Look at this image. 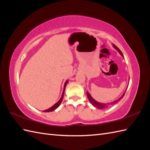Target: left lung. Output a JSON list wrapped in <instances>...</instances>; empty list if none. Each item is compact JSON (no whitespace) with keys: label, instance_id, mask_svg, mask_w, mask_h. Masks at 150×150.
<instances>
[{"label":"left lung","instance_id":"1","mask_svg":"<svg viewBox=\"0 0 150 150\" xmlns=\"http://www.w3.org/2000/svg\"><path fill=\"white\" fill-rule=\"evenodd\" d=\"M113 46L118 51V52H119V53L120 54V55L123 57V54L122 53V52H121V51H120L119 48H118V47H117L115 45V44H113ZM125 93H126V91L124 92V93L122 94V96H121L119 98H118V99H117V100H114L113 102H111V103H107V104L98 103V102H97V101H96L95 100H94L93 98L91 97V95H90V93H89L88 92H86V94H87V97H88V100H90L91 104L92 105H93V106L98 108V109H106V108H107L108 107H109V106H110V105H113V104H116V103H117V102H119V100H120L121 99H122V98L123 97H124V94H125Z\"/></svg>","mask_w":150,"mask_h":150}]
</instances>
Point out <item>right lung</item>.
Returning <instances> with one entry per match:
<instances>
[{
  "mask_svg": "<svg viewBox=\"0 0 150 150\" xmlns=\"http://www.w3.org/2000/svg\"><path fill=\"white\" fill-rule=\"evenodd\" d=\"M68 81H67L65 82L64 86V90H63L62 94V97H61V98H60V100H59L58 102H57V103L56 104H54L53 106L50 108L49 109L46 110H44V111H43L44 112H50V111H53L55 110V109H57V108L60 106V103H61V102H62V98H63V97H64V90H65V88H66V86L67 83H68Z\"/></svg>",
  "mask_w": 150,
  "mask_h": 150,
  "instance_id": "add662e5",
  "label": "right lung"
}]
</instances>
